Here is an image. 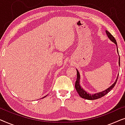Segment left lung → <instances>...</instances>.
I'll use <instances>...</instances> for the list:
<instances>
[{"label": "left lung", "mask_w": 125, "mask_h": 125, "mask_svg": "<svg viewBox=\"0 0 125 125\" xmlns=\"http://www.w3.org/2000/svg\"><path fill=\"white\" fill-rule=\"evenodd\" d=\"M105 32L107 36V37H108V38L110 39V40L112 41V42H113L115 44L116 46H117V52H118V48H117V42H116L115 38H114V37L112 36V34H111L109 32L107 31V30H106ZM118 63H119V66H120V58H119V56ZM76 71H77V80H76V83H75V88H76L77 92L78 94H79V95L81 97V98L86 99V100H96V99L100 98H101L102 97H103L107 93H108L109 92L114 88V86H115V83L117 81L118 77V75L117 77V78H116L115 82H114V83H113V84L111 85L110 86H109L108 88L106 89H105V90H103V91H102V92H98V93H97L90 94V93H88L86 90H85L81 86V85H80V73L77 69H76Z\"/></svg>", "instance_id": "8db88e82"}]
</instances>
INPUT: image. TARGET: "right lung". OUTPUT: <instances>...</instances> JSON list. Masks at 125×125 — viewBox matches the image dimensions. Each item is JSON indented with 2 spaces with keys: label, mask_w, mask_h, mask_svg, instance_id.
I'll use <instances>...</instances> for the list:
<instances>
[{
  "label": "right lung",
  "mask_w": 125,
  "mask_h": 125,
  "mask_svg": "<svg viewBox=\"0 0 125 125\" xmlns=\"http://www.w3.org/2000/svg\"><path fill=\"white\" fill-rule=\"evenodd\" d=\"M46 96H47V95H45V96H44V97H43V98H44V97H46Z\"/></svg>",
  "instance_id": "obj_1"
}]
</instances>
